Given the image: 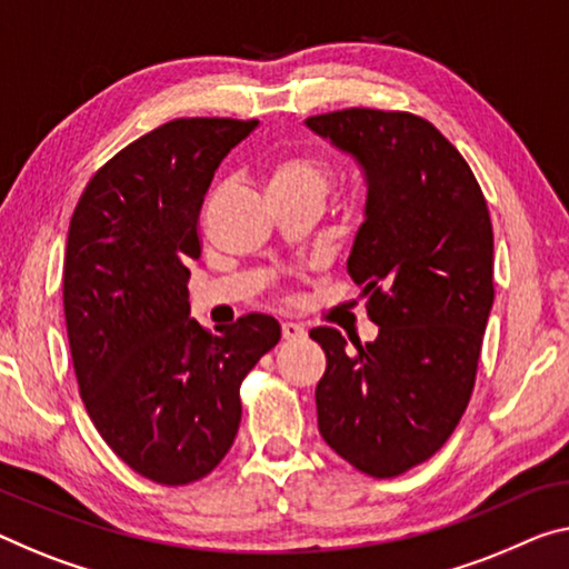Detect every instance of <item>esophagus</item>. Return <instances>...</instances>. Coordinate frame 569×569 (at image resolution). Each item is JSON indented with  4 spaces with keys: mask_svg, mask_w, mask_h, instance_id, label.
I'll use <instances>...</instances> for the list:
<instances>
[{
    "mask_svg": "<svg viewBox=\"0 0 569 569\" xmlns=\"http://www.w3.org/2000/svg\"><path fill=\"white\" fill-rule=\"evenodd\" d=\"M282 338L284 340H302L308 338V328L300 322H282Z\"/></svg>",
    "mask_w": 569,
    "mask_h": 569,
    "instance_id": "1",
    "label": "esophagus"
}]
</instances>
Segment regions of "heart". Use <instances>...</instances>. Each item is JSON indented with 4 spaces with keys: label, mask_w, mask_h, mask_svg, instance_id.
I'll list each match as a JSON object with an SVG mask.
<instances>
[{
    "label": "heart",
    "mask_w": 569,
    "mask_h": 569,
    "mask_svg": "<svg viewBox=\"0 0 569 569\" xmlns=\"http://www.w3.org/2000/svg\"><path fill=\"white\" fill-rule=\"evenodd\" d=\"M330 182L328 164L312 154H287L269 168V188L274 198L318 196L326 198Z\"/></svg>",
    "instance_id": "heart-1"
}]
</instances>
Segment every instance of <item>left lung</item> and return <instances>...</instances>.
I'll use <instances>...</instances> for the list:
<instances>
[{
    "mask_svg": "<svg viewBox=\"0 0 569 569\" xmlns=\"http://www.w3.org/2000/svg\"><path fill=\"white\" fill-rule=\"evenodd\" d=\"M366 180L348 274L373 343L312 328L328 366L315 389L322 440L353 468L395 478L448 442L470 395L493 305V229L462 154L409 111L343 109L305 121Z\"/></svg>",
    "mask_w": 569,
    "mask_h": 569,
    "instance_id": "left-lung-1",
    "label": "left lung"
}]
</instances>
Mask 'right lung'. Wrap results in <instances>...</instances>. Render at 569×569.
<instances>
[{"label":"right lung","mask_w":569,"mask_h":569,"mask_svg":"<svg viewBox=\"0 0 569 569\" xmlns=\"http://www.w3.org/2000/svg\"><path fill=\"white\" fill-rule=\"evenodd\" d=\"M257 119H172L93 174L68 229L63 308L78 391L96 430L139 476L206 478L233 445L241 381L279 343L243 315L208 333L190 318L188 264L213 172Z\"/></svg>","instance_id":"obj_1"}]
</instances>
